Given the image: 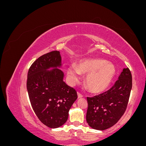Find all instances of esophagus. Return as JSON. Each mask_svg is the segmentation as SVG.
Wrapping results in <instances>:
<instances>
[{
	"mask_svg": "<svg viewBox=\"0 0 146 146\" xmlns=\"http://www.w3.org/2000/svg\"><path fill=\"white\" fill-rule=\"evenodd\" d=\"M77 95H78V99H80V98H83V95L82 94H81L80 93H79V92H78L77 93Z\"/></svg>",
	"mask_w": 146,
	"mask_h": 146,
	"instance_id": "obj_1",
	"label": "esophagus"
}]
</instances>
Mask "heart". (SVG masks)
I'll use <instances>...</instances> for the list:
<instances>
[{
	"mask_svg": "<svg viewBox=\"0 0 146 146\" xmlns=\"http://www.w3.org/2000/svg\"><path fill=\"white\" fill-rule=\"evenodd\" d=\"M81 73L88 74L85 79L89 90L94 93H100L110 86L116 74L115 66L103 59L82 60L78 64L70 65L67 75L71 83L80 78Z\"/></svg>",
	"mask_w": 146,
	"mask_h": 146,
	"instance_id": "b5f03b06",
	"label": "heart"
}]
</instances>
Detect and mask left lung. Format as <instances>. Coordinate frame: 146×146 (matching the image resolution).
I'll return each mask as SVG.
<instances>
[{"label": "left lung", "instance_id": "left-lung-1", "mask_svg": "<svg viewBox=\"0 0 146 146\" xmlns=\"http://www.w3.org/2000/svg\"><path fill=\"white\" fill-rule=\"evenodd\" d=\"M132 88V77L124 68L113 86L102 94L87 98L86 122L91 128L104 130L118 122L125 113Z\"/></svg>", "mask_w": 146, "mask_h": 146}]
</instances>
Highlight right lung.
<instances>
[{
	"label": "right lung",
	"instance_id": "obj_1",
	"mask_svg": "<svg viewBox=\"0 0 146 146\" xmlns=\"http://www.w3.org/2000/svg\"><path fill=\"white\" fill-rule=\"evenodd\" d=\"M59 51L43 55L34 61L27 74V89L34 112L42 123L52 129L67 121L69 111L77 99L76 91L63 81ZM52 68V70L48 69Z\"/></svg>",
	"mask_w": 146,
	"mask_h": 146
}]
</instances>
